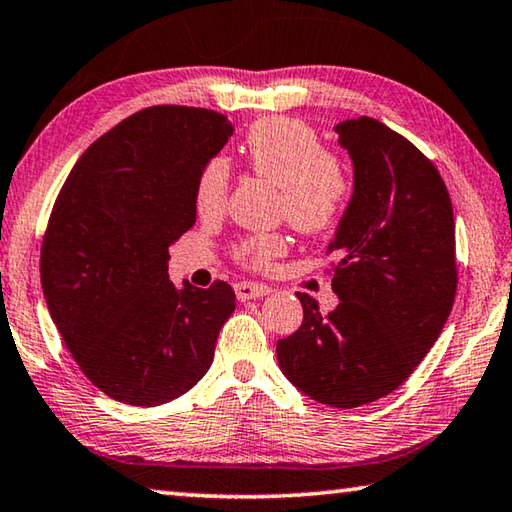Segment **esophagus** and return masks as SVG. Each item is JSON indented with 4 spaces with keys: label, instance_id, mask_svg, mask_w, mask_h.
Returning a JSON list of instances; mask_svg holds the SVG:
<instances>
[{
    "label": "esophagus",
    "instance_id": "esophagus-1",
    "mask_svg": "<svg viewBox=\"0 0 512 512\" xmlns=\"http://www.w3.org/2000/svg\"><path fill=\"white\" fill-rule=\"evenodd\" d=\"M271 287L266 285H257V282H237L234 285V294H237L239 300H250V298H262L271 294Z\"/></svg>",
    "mask_w": 512,
    "mask_h": 512
}]
</instances>
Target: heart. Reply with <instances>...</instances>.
Listing matches in <instances>:
<instances>
[{
	"label": "heart",
	"instance_id": "b5f03b06",
	"mask_svg": "<svg viewBox=\"0 0 512 512\" xmlns=\"http://www.w3.org/2000/svg\"><path fill=\"white\" fill-rule=\"evenodd\" d=\"M243 154L257 175L282 189L280 214L298 230L326 232L339 221L351 196V177L337 154L326 150L319 132L303 120L264 118L248 129ZM230 191V161L212 157L196 184V209L202 216L223 212ZM282 234L259 232L241 239L234 255L250 269H266L285 253Z\"/></svg>",
	"mask_w": 512,
	"mask_h": 512
}]
</instances>
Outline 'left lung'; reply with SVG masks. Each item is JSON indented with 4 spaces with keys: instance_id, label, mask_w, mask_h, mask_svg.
<instances>
[{
    "instance_id": "obj_1",
    "label": "left lung",
    "mask_w": 512,
    "mask_h": 512,
    "mask_svg": "<svg viewBox=\"0 0 512 512\" xmlns=\"http://www.w3.org/2000/svg\"><path fill=\"white\" fill-rule=\"evenodd\" d=\"M353 161V198L328 253L339 305L312 296L300 328L275 346L289 383L330 408L394 392L431 351L456 298V223L437 168L373 118L335 125Z\"/></svg>"
}]
</instances>
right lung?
<instances>
[{"mask_svg":"<svg viewBox=\"0 0 512 512\" xmlns=\"http://www.w3.org/2000/svg\"><path fill=\"white\" fill-rule=\"evenodd\" d=\"M232 132L209 109H143L81 154L54 202L47 310L86 378L120 403H168L212 367L234 291L175 287L168 248L196 223L198 177Z\"/></svg>","mask_w":512,"mask_h":512,"instance_id":"add662e5","label":"right lung"}]
</instances>
